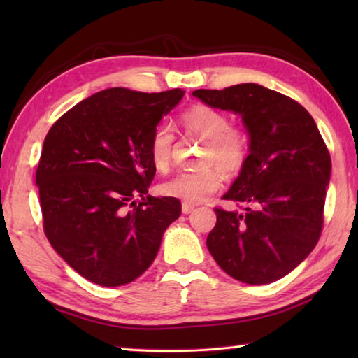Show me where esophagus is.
<instances>
[{
  "label": "esophagus",
  "instance_id": "esophagus-1",
  "mask_svg": "<svg viewBox=\"0 0 358 358\" xmlns=\"http://www.w3.org/2000/svg\"><path fill=\"white\" fill-rule=\"evenodd\" d=\"M181 211H183V215H189L191 211H194V205L189 203H181Z\"/></svg>",
  "mask_w": 358,
  "mask_h": 358
}]
</instances>
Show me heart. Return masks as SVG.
I'll return each mask as SVG.
<instances>
[{
    "instance_id": "obj_1",
    "label": "heart",
    "mask_w": 358,
    "mask_h": 358,
    "mask_svg": "<svg viewBox=\"0 0 358 358\" xmlns=\"http://www.w3.org/2000/svg\"><path fill=\"white\" fill-rule=\"evenodd\" d=\"M186 131L207 141L202 164L216 166L224 175H235L245 167L251 150V137L240 126L229 124L227 115L216 107L194 104L180 115ZM175 134L171 126L159 123L150 137V157L157 171H166L171 164ZM221 186V175L215 167L201 171H185L173 175L161 185L164 196L175 197L185 203H201Z\"/></svg>"
}]
</instances>
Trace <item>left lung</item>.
<instances>
[{
  "label": "left lung",
  "mask_w": 358,
  "mask_h": 358,
  "mask_svg": "<svg viewBox=\"0 0 358 358\" xmlns=\"http://www.w3.org/2000/svg\"><path fill=\"white\" fill-rule=\"evenodd\" d=\"M205 104L241 115L251 150L222 199L243 211L215 208L208 251L246 284H270L290 273L317 245L330 181L329 148L308 110L256 83L192 92Z\"/></svg>",
  "instance_id": "1"
}]
</instances>
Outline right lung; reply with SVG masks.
Segmentation results:
<instances>
[{"label": "right lung", "instance_id": "right-lung-1", "mask_svg": "<svg viewBox=\"0 0 358 358\" xmlns=\"http://www.w3.org/2000/svg\"><path fill=\"white\" fill-rule=\"evenodd\" d=\"M161 93L108 88L62 115L36 171L45 237L78 275L104 287L134 281L153 264L162 234L181 215L175 197H153L151 132L178 104Z\"/></svg>", "mask_w": 358, "mask_h": 358}]
</instances>
